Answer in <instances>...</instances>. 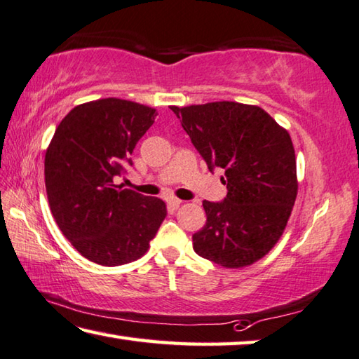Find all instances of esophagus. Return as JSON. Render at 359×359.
I'll list each match as a JSON object with an SVG mask.
<instances>
[{"label": "esophagus", "instance_id": "esophagus-1", "mask_svg": "<svg viewBox=\"0 0 359 359\" xmlns=\"http://www.w3.org/2000/svg\"><path fill=\"white\" fill-rule=\"evenodd\" d=\"M180 204H182V201L177 199V198H169L168 199V205L171 208H177Z\"/></svg>", "mask_w": 359, "mask_h": 359}]
</instances>
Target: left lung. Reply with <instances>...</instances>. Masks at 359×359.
Here are the masks:
<instances>
[{"label":"left lung","mask_w":359,"mask_h":359,"mask_svg":"<svg viewBox=\"0 0 359 359\" xmlns=\"http://www.w3.org/2000/svg\"><path fill=\"white\" fill-rule=\"evenodd\" d=\"M171 109L208 169L226 175L224 201L202 202L207 223L193 236V250L226 269L257 262L281 238L297 199L289 132L265 109L238 102Z\"/></svg>","instance_id":"obj_1"}]
</instances>
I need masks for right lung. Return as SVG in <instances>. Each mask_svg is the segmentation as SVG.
Returning <instances> with one entry per match:
<instances>
[{
    "mask_svg": "<svg viewBox=\"0 0 359 359\" xmlns=\"http://www.w3.org/2000/svg\"><path fill=\"white\" fill-rule=\"evenodd\" d=\"M155 111L116 97L81 103L61 121L45 152L50 210L90 262L114 266L142 257L166 218L161 199L114 185Z\"/></svg>",
    "mask_w": 359,
    "mask_h": 359,
    "instance_id": "add662e5",
    "label": "right lung"
}]
</instances>
